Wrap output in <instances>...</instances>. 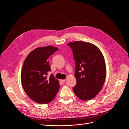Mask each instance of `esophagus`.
<instances>
[{
  "mask_svg": "<svg viewBox=\"0 0 129 129\" xmlns=\"http://www.w3.org/2000/svg\"><path fill=\"white\" fill-rule=\"evenodd\" d=\"M60 81L62 83H64L66 82V79H61Z\"/></svg>",
  "mask_w": 129,
  "mask_h": 129,
  "instance_id": "34e87169",
  "label": "esophagus"
}]
</instances>
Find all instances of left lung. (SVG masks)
I'll return each instance as SVG.
<instances>
[{"mask_svg":"<svg viewBox=\"0 0 129 129\" xmlns=\"http://www.w3.org/2000/svg\"><path fill=\"white\" fill-rule=\"evenodd\" d=\"M72 49L77 84L73 88L76 95L83 101L94 98L103 86L106 74L105 59L94 44L82 41L68 44Z\"/></svg>","mask_w":129,"mask_h":129,"instance_id":"8db88e82","label":"left lung"}]
</instances>
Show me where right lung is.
<instances>
[{"instance_id": "add662e5", "label": "right lung", "mask_w": 129, "mask_h": 129, "mask_svg": "<svg viewBox=\"0 0 129 129\" xmlns=\"http://www.w3.org/2000/svg\"><path fill=\"white\" fill-rule=\"evenodd\" d=\"M58 49L52 46L38 47L25 58L21 73L22 87L27 95L40 104H48L55 97L59 83L51 74L48 58Z\"/></svg>"}]
</instances>
